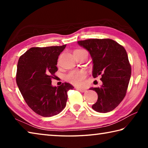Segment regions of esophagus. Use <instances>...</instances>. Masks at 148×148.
<instances>
[{
  "label": "esophagus",
  "instance_id": "1",
  "mask_svg": "<svg viewBox=\"0 0 148 148\" xmlns=\"http://www.w3.org/2000/svg\"><path fill=\"white\" fill-rule=\"evenodd\" d=\"M77 89H78L80 92H82L86 91V89H84V88H77Z\"/></svg>",
  "mask_w": 148,
  "mask_h": 148
}]
</instances>
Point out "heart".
<instances>
[{
  "instance_id": "heart-1",
  "label": "heart",
  "mask_w": 148,
  "mask_h": 148,
  "mask_svg": "<svg viewBox=\"0 0 148 148\" xmlns=\"http://www.w3.org/2000/svg\"><path fill=\"white\" fill-rule=\"evenodd\" d=\"M80 50V49H76ZM75 50V51H76ZM87 73L85 71H77L74 70L69 72L66 76V79L70 83L75 86H81L83 84L84 79L86 78Z\"/></svg>"
}]
</instances>
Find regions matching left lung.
<instances>
[{
  "label": "left lung",
  "mask_w": 148,
  "mask_h": 148,
  "mask_svg": "<svg viewBox=\"0 0 148 148\" xmlns=\"http://www.w3.org/2000/svg\"><path fill=\"white\" fill-rule=\"evenodd\" d=\"M91 55L92 76H101V87H91L98 95L92 108L100 113L112 111L126 95L131 76V66L125 49L109 38L87 39L77 42Z\"/></svg>",
  "instance_id": "1"
}]
</instances>
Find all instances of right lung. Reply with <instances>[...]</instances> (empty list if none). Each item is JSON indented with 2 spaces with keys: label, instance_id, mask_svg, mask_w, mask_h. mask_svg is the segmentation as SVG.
<instances>
[{
  "label": "right lung",
  "instance_id": "1",
  "mask_svg": "<svg viewBox=\"0 0 148 148\" xmlns=\"http://www.w3.org/2000/svg\"><path fill=\"white\" fill-rule=\"evenodd\" d=\"M66 45L31 47L19 57L16 82L27 105L37 114L51 117L59 114L66 104L70 89L66 82L59 87L51 85L57 71V60Z\"/></svg>",
  "mask_w": 148,
  "mask_h": 148
}]
</instances>
